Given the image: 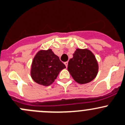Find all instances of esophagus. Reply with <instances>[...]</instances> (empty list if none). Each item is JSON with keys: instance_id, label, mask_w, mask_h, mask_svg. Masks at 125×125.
Here are the masks:
<instances>
[{"instance_id": "34e87169", "label": "esophagus", "mask_w": 125, "mask_h": 125, "mask_svg": "<svg viewBox=\"0 0 125 125\" xmlns=\"http://www.w3.org/2000/svg\"><path fill=\"white\" fill-rule=\"evenodd\" d=\"M64 64H65V66H66V67H67V65H68V62H67H67H64Z\"/></svg>"}]
</instances>
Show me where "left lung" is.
Masks as SVG:
<instances>
[{
	"label": "left lung",
	"mask_w": 125,
	"mask_h": 125,
	"mask_svg": "<svg viewBox=\"0 0 125 125\" xmlns=\"http://www.w3.org/2000/svg\"><path fill=\"white\" fill-rule=\"evenodd\" d=\"M67 69L76 82L86 84L96 77L98 65L94 55L90 50L77 49L69 60Z\"/></svg>",
	"instance_id": "1"
}]
</instances>
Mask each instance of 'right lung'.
<instances>
[{
    "label": "right lung",
    "instance_id": "right-lung-1",
    "mask_svg": "<svg viewBox=\"0 0 125 125\" xmlns=\"http://www.w3.org/2000/svg\"><path fill=\"white\" fill-rule=\"evenodd\" d=\"M65 65L51 49L40 50L33 59L31 69V78L36 83L49 86L55 81Z\"/></svg>",
    "mask_w": 125,
    "mask_h": 125
}]
</instances>
